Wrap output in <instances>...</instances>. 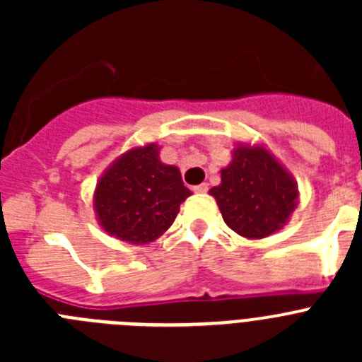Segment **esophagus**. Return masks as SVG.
Masks as SVG:
<instances>
[{
  "mask_svg": "<svg viewBox=\"0 0 362 362\" xmlns=\"http://www.w3.org/2000/svg\"><path fill=\"white\" fill-rule=\"evenodd\" d=\"M194 192H197V194H204V192L209 190V185L206 183H201V185H196V187L192 188Z\"/></svg>",
  "mask_w": 362,
  "mask_h": 362,
  "instance_id": "esophagus-1",
  "label": "esophagus"
}]
</instances>
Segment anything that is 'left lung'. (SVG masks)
<instances>
[{"instance_id": "left-lung-1", "label": "left lung", "mask_w": 362, "mask_h": 362, "mask_svg": "<svg viewBox=\"0 0 362 362\" xmlns=\"http://www.w3.org/2000/svg\"><path fill=\"white\" fill-rule=\"evenodd\" d=\"M226 225L239 235L267 238L288 221L297 187L288 172L264 148L238 146L221 170V185L210 190Z\"/></svg>"}]
</instances>
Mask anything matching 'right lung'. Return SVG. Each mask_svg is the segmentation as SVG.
Returning <instances> with one entry per match:
<instances>
[{
  "mask_svg": "<svg viewBox=\"0 0 362 362\" xmlns=\"http://www.w3.org/2000/svg\"><path fill=\"white\" fill-rule=\"evenodd\" d=\"M188 196L177 168L163 165L158 146L148 145L130 150L108 168L95 188L94 206L110 235L145 245L170 228Z\"/></svg>",
  "mask_w": 362,
  "mask_h": 362,
  "instance_id": "right-lung-1",
  "label": "right lung"
}]
</instances>
